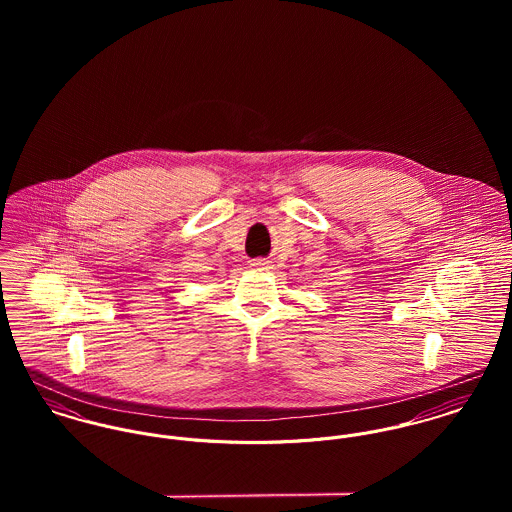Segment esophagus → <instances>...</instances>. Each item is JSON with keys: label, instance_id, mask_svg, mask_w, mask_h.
<instances>
[{"label": "esophagus", "instance_id": "obj_1", "mask_svg": "<svg viewBox=\"0 0 512 512\" xmlns=\"http://www.w3.org/2000/svg\"><path fill=\"white\" fill-rule=\"evenodd\" d=\"M250 266H252L254 270H258V272H266V270H270V262H268V260H254Z\"/></svg>", "mask_w": 512, "mask_h": 512}]
</instances>
